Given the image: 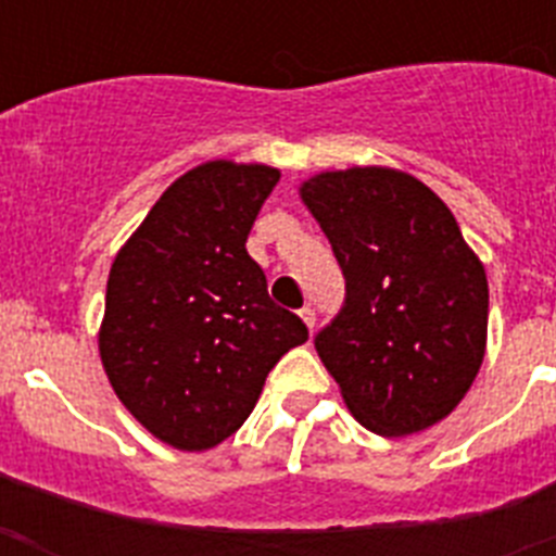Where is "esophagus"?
<instances>
[{
    "mask_svg": "<svg viewBox=\"0 0 556 556\" xmlns=\"http://www.w3.org/2000/svg\"><path fill=\"white\" fill-rule=\"evenodd\" d=\"M301 320L306 323L308 331H314V320H317V314H314L312 306H303V308H301Z\"/></svg>",
    "mask_w": 556,
    "mask_h": 556,
    "instance_id": "esophagus-1",
    "label": "esophagus"
}]
</instances>
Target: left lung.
Segmentation results:
<instances>
[{"label":"left lung","mask_w":556,"mask_h":556,"mask_svg":"<svg viewBox=\"0 0 556 556\" xmlns=\"http://www.w3.org/2000/svg\"><path fill=\"white\" fill-rule=\"evenodd\" d=\"M298 191L345 275V306L314 339L345 406L381 437L440 424L488 351V273L451 208L390 166L320 172Z\"/></svg>","instance_id":"8db88e82"}]
</instances>
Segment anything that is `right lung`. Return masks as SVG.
I'll return each instance as SVG.
<instances>
[{"instance_id": "right-lung-1", "label": "right lung", "mask_w": 556, "mask_h": 556, "mask_svg": "<svg viewBox=\"0 0 556 556\" xmlns=\"http://www.w3.org/2000/svg\"><path fill=\"white\" fill-rule=\"evenodd\" d=\"M278 178L267 164L194 166L111 264L102 367L125 409L172 448L228 440L278 358L308 339L298 314L269 301L244 248Z\"/></svg>"}]
</instances>
